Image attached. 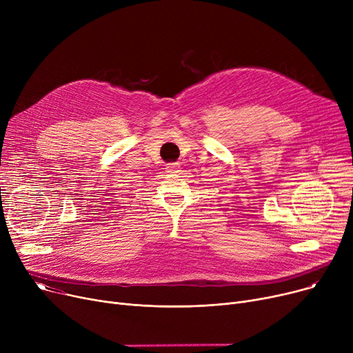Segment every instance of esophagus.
<instances>
[{"mask_svg":"<svg viewBox=\"0 0 353 353\" xmlns=\"http://www.w3.org/2000/svg\"><path fill=\"white\" fill-rule=\"evenodd\" d=\"M167 173H179L180 172V163H170L165 167Z\"/></svg>","mask_w":353,"mask_h":353,"instance_id":"obj_1","label":"esophagus"}]
</instances>
